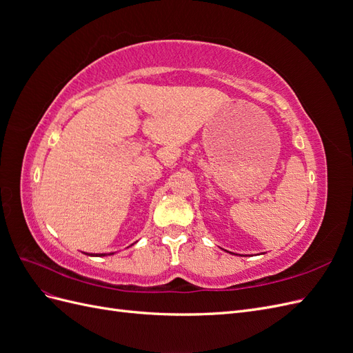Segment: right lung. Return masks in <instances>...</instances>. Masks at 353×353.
<instances>
[{
    "label": "right lung",
    "instance_id": "right-lung-1",
    "mask_svg": "<svg viewBox=\"0 0 353 353\" xmlns=\"http://www.w3.org/2000/svg\"><path fill=\"white\" fill-rule=\"evenodd\" d=\"M104 254H105V253H99V254H92V253H91L90 256H104ZM110 254H112V253H110Z\"/></svg>",
    "mask_w": 353,
    "mask_h": 353
}]
</instances>
